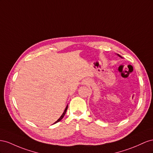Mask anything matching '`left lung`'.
<instances>
[{"mask_svg": "<svg viewBox=\"0 0 153 153\" xmlns=\"http://www.w3.org/2000/svg\"><path fill=\"white\" fill-rule=\"evenodd\" d=\"M118 56H120V57H121V56H120L119 54H118Z\"/></svg>", "mask_w": 153, "mask_h": 153, "instance_id": "8db88e82", "label": "left lung"}]
</instances>
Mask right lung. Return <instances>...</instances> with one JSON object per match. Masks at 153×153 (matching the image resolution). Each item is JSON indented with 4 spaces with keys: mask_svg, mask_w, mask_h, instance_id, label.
I'll return each instance as SVG.
<instances>
[{
    "mask_svg": "<svg viewBox=\"0 0 153 153\" xmlns=\"http://www.w3.org/2000/svg\"><path fill=\"white\" fill-rule=\"evenodd\" d=\"M67 108H68V106H67V107H66V108H65V111H64V112L63 113V114L62 115V116H61L60 117H59V119L57 120V121H56V123H54V124L55 123H58V122H59L61 120H62L63 118V117H64V115H65V113H66V112H67Z\"/></svg>",
    "mask_w": 153,
    "mask_h": 153,
    "instance_id": "obj_1",
    "label": "right lung"
}]
</instances>
